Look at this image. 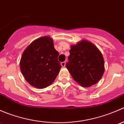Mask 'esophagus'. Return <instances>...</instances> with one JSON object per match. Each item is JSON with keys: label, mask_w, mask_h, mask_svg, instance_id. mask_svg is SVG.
<instances>
[{"label": "esophagus", "mask_w": 124, "mask_h": 124, "mask_svg": "<svg viewBox=\"0 0 124 124\" xmlns=\"http://www.w3.org/2000/svg\"><path fill=\"white\" fill-rule=\"evenodd\" d=\"M61 65H62V67H65V65H66V62H61Z\"/></svg>", "instance_id": "obj_1"}]
</instances>
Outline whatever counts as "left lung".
Instances as JSON below:
<instances>
[{
	"label": "left lung",
	"instance_id": "1",
	"mask_svg": "<svg viewBox=\"0 0 124 124\" xmlns=\"http://www.w3.org/2000/svg\"><path fill=\"white\" fill-rule=\"evenodd\" d=\"M66 67L76 82L83 87L96 84L104 72L102 55L95 46L82 40L71 46Z\"/></svg>",
	"mask_w": 124,
	"mask_h": 124
}]
</instances>
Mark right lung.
<instances>
[{"mask_svg":"<svg viewBox=\"0 0 124 124\" xmlns=\"http://www.w3.org/2000/svg\"><path fill=\"white\" fill-rule=\"evenodd\" d=\"M59 53L50 37L34 40L24 51L20 63L26 80L31 85L42 89L50 85L61 68Z\"/></svg>","mask_w":124,"mask_h":124,"instance_id":"add662e5","label":"right lung"}]
</instances>
